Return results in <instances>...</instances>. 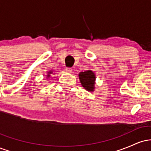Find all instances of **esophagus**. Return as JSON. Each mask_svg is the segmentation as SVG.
Wrapping results in <instances>:
<instances>
[{
	"label": "esophagus",
	"mask_w": 151,
	"mask_h": 151,
	"mask_svg": "<svg viewBox=\"0 0 151 151\" xmlns=\"http://www.w3.org/2000/svg\"><path fill=\"white\" fill-rule=\"evenodd\" d=\"M72 68H70V67H67V68H66V71H67V72H70V73L72 72Z\"/></svg>",
	"instance_id": "34e87169"
}]
</instances>
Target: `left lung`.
Returning a JSON list of instances; mask_svg holds the SVG:
<instances>
[{
    "label": "left lung",
    "instance_id": "obj_1",
    "mask_svg": "<svg viewBox=\"0 0 151 151\" xmlns=\"http://www.w3.org/2000/svg\"><path fill=\"white\" fill-rule=\"evenodd\" d=\"M79 78L81 85L84 89L89 91H93L94 90L96 76L93 71L87 70L81 72L79 74Z\"/></svg>",
    "mask_w": 151,
    "mask_h": 151
}]
</instances>
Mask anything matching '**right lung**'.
Returning <instances> with one entry per match:
<instances>
[{"label": "right lung", "instance_id": "add662e5", "mask_svg": "<svg viewBox=\"0 0 151 151\" xmlns=\"http://www.w3.org/2000/svg\"><path fill=\"white\" fill-rule=\"evenodd\" d=\"M52 73H53V71H50V72H48V73H47V77H50V74H52Z\"/></svg>", "mask_w": 151, "mask_h": 151}]
</instances>
